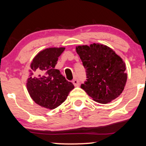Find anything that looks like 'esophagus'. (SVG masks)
I'll return each mask as SVG.
<instances>
[{
	"label": "esophagus",
	"instance_id": "34e87169",
	"mask_svg": "<svg viewBox=\"0 0 146 146\" xmlns=\"http://www.w3.org/2000/svg\"><path fill=\"white\" fill-rule=\"evenodd\" d=\"M73 84L75 86H78L80 85V81L78 78H75L74 80H73Z\"/></svg>",
	"mask_w": 146,
	"mask_h": 146
}]
</instances>
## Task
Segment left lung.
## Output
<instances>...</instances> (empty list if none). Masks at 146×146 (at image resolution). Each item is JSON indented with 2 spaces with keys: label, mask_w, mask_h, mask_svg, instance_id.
Returning <instances> with one entry per match:
<instances>
[{
  "label": "left lung",
  "mask_w": 146,
  "mask_h": 146,
  "mask_svg": "<svg viewBox=\"0 0 146 146\" xmlns=\"http://www.w3.org/2000/svg\"><path fill=\"white\" fill-rule=\"evenodd\" d=\"M75 48L88 78L81 88L100 104H106L118 98L128 78L121 57L109 46L100 43L79 45Z\"/></svg>",
  "instance_id": "obj_1"
}]
</instances>
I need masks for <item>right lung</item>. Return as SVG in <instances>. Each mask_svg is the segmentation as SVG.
<instances>
[{
    "label": "right lung",
    "instance_id": "add662e5",
    "mask_svg": "<svg viewBox=\"0 0 146 146\" xmlns=\"http://www.w3.org/2000/svg\"><path fill=\"white\" fill-rule=\"evenodd\" d=\"M65 47H50L37 53L30 64L27 89L35 103L53 110L61 105L74 88L58 69L55 68Z\"/></svg>",
    "mask_w": 146,
    "mask_h": 146
}]
</instances>
